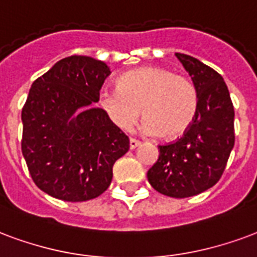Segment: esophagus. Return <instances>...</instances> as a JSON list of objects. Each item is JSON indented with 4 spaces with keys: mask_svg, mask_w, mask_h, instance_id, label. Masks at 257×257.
<instances>
[{
    "mask_svg": "<svg viewBox=\"0 0 257 257\" xmlns=\"http://www.w3.org/2000/svg\"><path fill=\"white\" fill-rule=\"evenodd\" d=\"M140 144H142V142L138 140V139H131V140H129V147H131V150H134V148H136L138 146H140Z\"/></svg>",
    "mask_w": 257,
    "mask_h": 257,
    "instance_id": "34e87169",
    "label": "esophagus"
}]
</instances>
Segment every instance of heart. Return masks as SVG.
<instances>
[{"instance_id":"1","label":"heart","mask_w":257,"mask_h":257,"mask_svg":"<svg viewBox=\"0 0 257 257\" xmlns=\"http://www.w3.org/2000/svg\"><path fill=\"white\" fill-rule=\"evenodd\" d=\"M99 103L122 131L134 126L143 109L148 134L176 139L196 118L199 92L188 76L165 66H144L121 76L117 88L102 91Z\"/></svg>"}]
</instances>
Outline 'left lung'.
<instances>
[{
    "label": "left lung",
    "instance_id": "obj_1",
    "mask_svg": "<svg viewBox=\"0 0 257 257\" xmlns=\"http://www.w3.org/2000/svg\"><path fill=\"white\" fill-rule=\"evenodd\" d=\"M199 92L191 128L172 143L158 146L159 158L148 170L151 187L184 199L214 187L234 147V107L223 77L197 58L176 53Z\"/></svg>",
    "mask_w": 257,
    "mask_h": 257
}]
</instances>
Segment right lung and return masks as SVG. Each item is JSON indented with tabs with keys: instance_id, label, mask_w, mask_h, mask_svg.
Masks as SVG:
<instances>
[{
	"instance_id": "obj_1",
	"label": "right lung",
	"mask_w": 257,
	"mask_h": 257,
	"mask_svg": "<svg viewBox=\"0 0 257 257\" xmlns=\"http://www.w3.org/2000/svg\"><path fill=\"white\" fill-rule=\"evenodd\" d=\"M110 73L103 61L70 56L32 83L22 110V153L47 195L65 201L98 197L109 188L115 161L128 153V136L94 107Z\"/></svg>"
}]
</instances>
